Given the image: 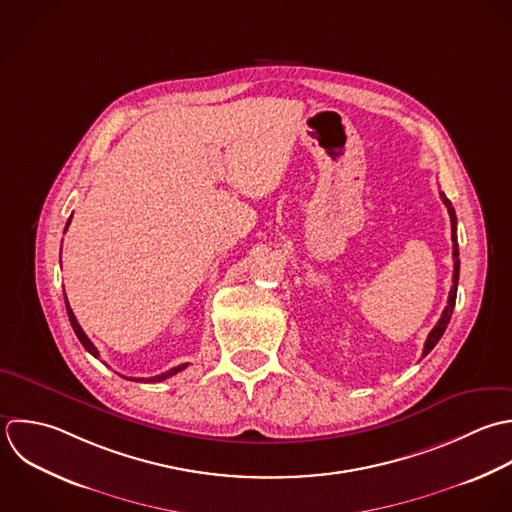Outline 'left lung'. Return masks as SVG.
I'll return each instance as SVG.
<instances>
[{
    "mask_svg": "<svg viewBox=\"0 0 512 512\" xmlns=\"http://www.w3.org/2000/svg\"><path fill=\"white\" fill-rule=\"evenodd\" d=\"M441 199L443 203L447 205L449 209V215H451V231H453V259H455V271H453V287H451V293H449V301H447V307L439 319V323L433 327V331L429 333L427 341H425V349H423V357H427L435 345L439 343V339L443 337V333L447 331V325L451 321V315H453V309H455V301H457V287H459V269H461V261H459V243H457V215H455V207L453 203L447 199V195L441 191Z\"/></svg>",
    "mask_w": 512,
    "mask_h": 512,
    "instance_id": "1",
    "label": "left lung"
}]
</instances>
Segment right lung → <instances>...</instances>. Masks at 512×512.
<instances>
[{
  "label": "right lung",
  "mask_w": 512,
  "mask_h": 512,
  "mask_svg": "<svg viewBox=\"0 0 512 512\" xmlns=\"http://www.w3.org/2000/svg\"><path fill=\"white\" fill-rule=\"evenodd\" d=\"M69 221H71V217H69ZM69 221H67V225H69ZM67 225H65V229H67ZM65 307H67V317H69V323H71V327H73V331H75V335H77V339H79V343L85 347V351L87 353H91L93 357H99V351L95 349V345L87 339V335L83 333V329L79 327V323H77V319H75V315H73V311H71V307H69V303H67V299H65ZM187 367V363H183V365H177V367H173V369H169V371H165V373H161V375H155V377H149V379H131V381H143V383H159V381H165V379H169V377H173V375H177L179 371H183ZM127 379V377H125Z\"/></svg>",
  "instance_id": "obj_1"
}]
</instances>
